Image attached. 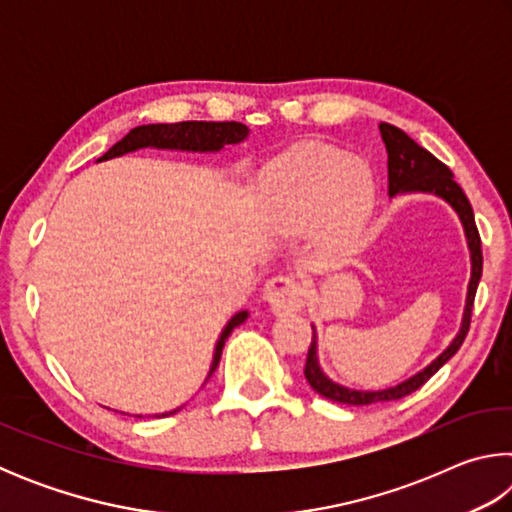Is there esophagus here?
Instances as JSON below:
<instances>
[{
    "label": "esophagus",
    "instance_id": "1",
    "mask_svg": "<svg viewBox=\"0 0 512 512\" xmlns=\"http://www.w3.org/2000/svg\"><path fill=\"white\" fill-rule=\"evenodd\" d=\"M262 298L275 314H289L305 307V284L291 275H275L264 284Z\"/></svg>",
    "mask_w": 512,
    "mask_h": 512
}]
</instances>
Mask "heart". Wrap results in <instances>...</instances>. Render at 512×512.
<instances>
[{
    "label": "heart",
    "instance_id": "obj_1",
    "mask_svg": "<svg viewBox=\"0 0 512 512\" xmlns=\"http://www.w3.org/2000/svg\"><path fill=\"white\" fill-rule=\"evenodd\" d=\"M259 187L275 230L293 235L318 223L329 244L357 235L375 207L370 164L323 142L300 144L280 155L262 171Z\"/></svg>",
    "mask_w": 512,
    "mask_h": 512
}]
</instances>
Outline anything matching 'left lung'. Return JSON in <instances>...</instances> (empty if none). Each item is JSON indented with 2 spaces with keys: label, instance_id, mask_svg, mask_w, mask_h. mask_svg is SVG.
Listing matches in <instances>:
<instances>
[{
  "label": "left lung",
  "instance_id": "left-lung-1",
  "mask_svg": "<svg viewBox=\"0 0 512 512\" xmlns=\"http://www.w3.org/2000/svg\"><path fill=\"white\" fill-rule=\"evenodd\" d=\"M379 133L388 153V194H391V198L406 196V194H431V196H438L440 201H445L449 207H452L458 216V221L463 225L472 268H470V282H467L461 327H458L452 343H449L447 348L431 363H427L422 370H418L415 375L400 381V384L395 386L379 388V391H361V388H348L339 384V381L329 379L323 372V368H320L318 336H316V327L311 325L314 327V341H311V348L307 354V366H305V377L309 381V386L314 388L318 395L327 397V400L341 402V404H354V406L400 400V397H406L409 393L418 391L424 381H429L449 359L454 357L465 341L467 329H470L476 287H479L481 271H483L481 237L474 223L472 205L463 194V189L454 183V173L449 171L438 158H433L427 149H422L420 144H415L411 137L404 131H400L397 126L379 124Z\"/></svg>",
  "mask_w": 512,
  "mask_h": 512
}]
</instances>
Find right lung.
Returning a JSON list of instances; mask_svg holds the SVG:
<instances>
[{"instance_id": "right-lung-1", "label": "right lung", "mask_w": 512, "mask_h": 512, "mask_svg": "<svg viewBox=\"0 0 512 512\" xmlns=\"http://www.w3.org/2000/svg\"><path fill=\"white\" fill-rule=\"evenodd\" d=\"M248 133H250L248 126L239 124V121H180V124H146V126H137V128H133V131H128L115 146H110V149L101 155L99 162L121 158V155L135 153L140 149L219 153V151H223V146L244 142ZM248 316L250 314L246 309L237 311V314L232 316L228 323H225V327L221 329L219 341H216V345H214L210 372H207L205 381L212 377V372L216 370V366H219L223 345H225V341H228V336L232 334V329L239 327L241 323H246ZM180 409H183V406H178V409H173V411L155 413V418H167V415L178 413ZM124 415H128V413H124ZM135 418H142V415H135Z\"/></svg>"}]
</instances>
